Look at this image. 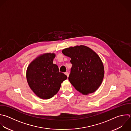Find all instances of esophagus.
<instances>
[{
  "label": "esophagus",
  "mask_w": 131,
  "mask_h": 131,
  "mask_svg": "<svg viewBox=\"0 0 131 131\" xmlns=\"http://www.w3.org/2000/svg\"><path fill=\"white\" fill-rule=\"evenodd\" d=\"M65 74L67 76V77H69V73L68 72H66V73H65Z\"/></svg>",
  "instance_id": "1"
}]
</instances>
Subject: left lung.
I'll return each instance as SVG.
<instances>
[{"mask_svg": "<svg viewBox=\"0 0 131 131\" xmlns=\"http://www.w3.org/2000/svg\"><path fill=\"white\" fill-rule=\"evenodd\" d=\"M62 53L71 58L72 67L69 80L83 95L95 92L101 85L104 74L103 63L92 49L80 45L63 49Z\"/></svg>", "mask_w": 131, "mask_h": 131, "instance_id": "obj_1", "label": "left lung"}]
</instances>
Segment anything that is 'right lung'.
Segmentation results:
<instances>
[{
    "instance_id": "right-lung-1",
    "label": "right lung",
    "mask_w": 131,
    "mask_h": 131,
    "mask_svg": "<svg viewBox=\"0 0 131 131\" xmlns=\"http://www.w3.org/2000/svg\"><path fill=\"white\" fill-rule=\"evenodd\" d=\"M54 53L41 55L31 62L27 68L26 77L31 89L39 98L48 99L59 91L61 83L67 76L59 72L53 64Z\"/></svg>"
}]
</instances>
